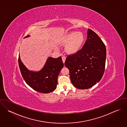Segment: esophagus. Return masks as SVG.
Instances as JSON below:
<instances>
[{"label":"esophagus","instance_id":"obj_1","mask_svg":"<svg viewBox=\"0 0 127 127\" xmlns=\"http://www.w3.org/2000/svg\"><path fill=\"white\" fill-rule=\"evenodd\" d=\"M65 59H66V57L65 56H63L62 57V60L64 63L65 61Z\"/></svg>","mask_w":127,"mask_h":127}]
</instances>
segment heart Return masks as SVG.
<instances>
[{
	"mask_svg": "<svg viewBox=\"0 0 127 127\" xmlns=\"http://www.w3.org/2000/svg\"><path fill=\"white\" fill-rule=\"evenodd\" d=\"M84 40L85 36L83 33L72 32L64 37L62 42L64 44L68 43L66 46L67 52L69 53H74L81 49Z\"/></svg>",
	"mask_w": 127,
	"mask_h": 127,
	"instance_id": "heart-1",
	"label": "heart"
}]
</instances>
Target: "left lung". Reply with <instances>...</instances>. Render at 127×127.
Masks as SVG:
<instances>
[{
    "label": "left lung",
    "instance_id": "1",
    "mask_svg": "<svg viewBox=\"0 0 127 127\" xmlns=\"http://www.w3.org/2000/svg\"><path fill=\"white\" fill-rule=\"evenodd\" d=\"M87 39L82 48L67 56L64 63L69 69L73 85L81 90L88 89L98 83L105 71L106 48L102 39L88 29Z\"/></svg>",
    "mask_w": 127,
    "mask_h": 127
}]
</instances>
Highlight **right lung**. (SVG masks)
<instances>
[{
    "instance_id": "obj_1",
    "label": "right lung",
    "mask_w": 127,
    "mask_h": 127,
    "mask_svg": "<svg viewBox=\"0 0 127 127\" xmlns=\"http://www.w3.org/2000/svg\"><path fill=\"white\" fill-rule=\"evenodd\" d=\"M27 35L25 37L29 36ZM18 64L22 76L26 83L35 91L48 93L55 91L58 84V77L64 67L62 57H49L41 70L35 72L29 70L18 57Z\"/></svg>"
}]
</instances>
